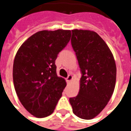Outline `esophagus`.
Instances as JSON below:
<instances>
[{
  "instance_id": "1",
  "label": "esophagus",
  "mask_w": 131,
  "mask_h": 131,
  "mask_svg": "<svg viewBox=\"0 0 131 131\" xmlns=\"http://www.w3.org/2000/svg\"><path fill=\"white\" fill-rule=\"evenodd\" d=\"M72 80H73V76H72L71 75H69L67 78V79H66V80H67V82L68 83H69Z\"/></svg>"
}]
</instances>
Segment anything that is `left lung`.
<instances>
[{"label": "left lung", "mask_w": 131, "mask_h": 131, "mask_svg": "<svg viewBox=\"0 0 131 131\" xmlns=\"http://www.w3.org/2000/svg\"><path fill=\"white\" fill-rule=\"evenodd\" d=\"M71 41L82 78L79 93L70 98L69 102L75 116L90 120L112 97L116 85V62L107 45L95 32L73 30Z\"/></svg>", "instance_id": "1"}]
</instances>
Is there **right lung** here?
Returning <instances> with one entry per match:
<instances>
[{
    "instance_id": "add662e5",
    "label": "right lung",
    "mask_w": 131,
    "mask_h": 131,
    "mask_svg": "<svg viewBox=\"0 0 131 131\" xmlns=\"http://www.w3.org/2000/svg\"><path fill=\"white\" fill-rule=\"evenodd\" d=\"M71 30H42L29 37L18 49L13 67L14 87L28 112L37 118L53 113L66 86L58 77L55 61L67 46Z\"/></svg>"
}]
</instances>
